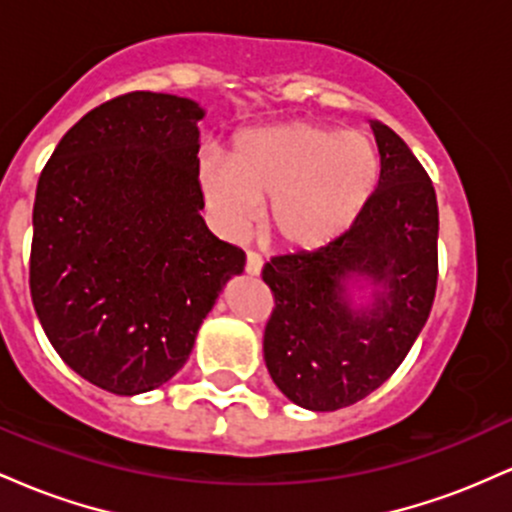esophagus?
I'll use <instances>...</instances> for the list:
<instances>
[{"mask_svg":"<svg viewBox=\"0 0 512 512\" xmlns=\"http://www.w3.org/2000/svg\"><path fill=\"white\" fill-rule=\"evenodd\" d=\"M245 274L248 276H260L262 274V257L255 255V252H248L245 257Z\"/></svg>","mask_w":512,"mask_h":512,"instance_id":"esophagus-1","label":"esophagus"}]
</instances>
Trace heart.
I'll use <instances>...</instances> for the list:
<instances>
[{"instance_id":"1","label":"heart","mask_w":512,"mask_h":512,"mask_svg":"<svg viewBox=\"0 0 512 512\" xmlns=\"http://www.w3.org/2000/svg\"><path fill=\"white\" fill-rule=\"evenodd\" d=\"M380 180V156L366 134L296 120L243 137L231 163H202V192L223 233H243L267 207L279 248L315 252L349 231Z\"/></svg>"}]
</instances>
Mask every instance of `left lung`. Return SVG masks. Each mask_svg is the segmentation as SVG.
<instances>
[{"mask_svg":"<svg viewBox=\"0 0 512 512\" xmlns=\"http://www.w3.org/2000/svg\"><path fill=\"white\" fill-rule=\"evenodd\" d=\"M375 195L342 238L274 257L264 363L298 407L337 411L368 397L409 354L438 281V202L426 170L390 127L370 120Z\"/></svg>","mask_w":512,"mask_h":512,"instance_id":"1","label":"left lung"}]
</instances>
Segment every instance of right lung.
I'll return each instance as SVG.
<instances>
[{"label": "right lung", "instance_id": "obj_1", "mask_svg": "<svg viewBox=\"0 0 512 512\" xmlns=\"http://www.w3.org/2000/svg\"><path fill=\"white\" fill-rule=\"evenodd\" d=\"M173 93L134 91L69 129L38 180L31 298L81 378L132 397L168 383L245 252L199 211V120Z\"/></svg>", "mask_w": 512, "mask_h": 512}]
</instances>
